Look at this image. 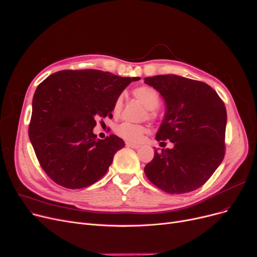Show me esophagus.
<instances>
[{"instance_id": "34e87169", "label": "esophagus", "mask_w": 257, "mask_h": 257, "mask_svg": "<svg viewBox=\"0 0 257 257\" xmlns=\"http://www.w3.org/2000/svg\"><path fill=\"white\" fill-rule=\"evenodd\" d=\"M125 146L128 148H132V149H139L140 148V145H135V143H131V142H126Z\"/></svg>"}]
</instances>
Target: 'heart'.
<instances>
[{
    "instance_id": "heart-1",
    "label": "heart",
    "mask_w": 257,
    "mask_h": 257,
    "mask_svg": "<svg viewBox=\"0 0 257 257\" xmlns=\"http://www.w3.org/2000/svg\"><path fill=\"white\" fill-rule=\"evenodd\" d=\"M133 94L146 106L149 110H154L159 106L160 97L157 91L150 86H139L133 90ZM123 105V97L120 95L114 102L112 105V114L118 116L122 109ZM150 116H153V112H150ZM146 128L138 125L133 124L130 122H123L119 124L116 128L117 135L130 142H139L145 134Z\"/></svg>"
}]
</instances>
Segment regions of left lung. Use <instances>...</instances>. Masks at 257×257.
Returning a JSON list of instances; mask_svg holds the SVG:
<instances>
[{
    "label": "left lung",
    "mask_w": 257,
    "mask_h": 257,
    "mask_svg": "<svg viewBox=\"0 0 257 257\" xmlns=\"http://www.w3.org/2000/svg\"><path fill=\"white\" fill-rule=\"evenodd\" d=\"M145 83L166 102L156 140L174 143L173 149H155L145 168L147 177L170 194L200 188L224 157L227 110L222 100L203 82L177 75L147 77Z\"/></svg>",
    "instance_id": "obj_1"
}]
</instances>
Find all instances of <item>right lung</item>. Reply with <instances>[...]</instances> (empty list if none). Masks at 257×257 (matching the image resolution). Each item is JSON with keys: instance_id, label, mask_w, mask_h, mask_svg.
<instances>
[{"instance_id": "right-lung-1", "label": "right lung", "mask_w": 257, "mask_h": 257, "mask_svg": "<svg viewBox=\"0 0 257 257\" xmlns=\"http://www.w3.org/2000/svg\"><path fill=\"white\" fill-rule=\"evenodd\" d=\"M138 80L97 69L61 70L39 84L28 135L51 180L82 189L105 175L124 141L116 135L97 139L96 119L111 118L117 97Z\"/></svg>"}]
</instances>
